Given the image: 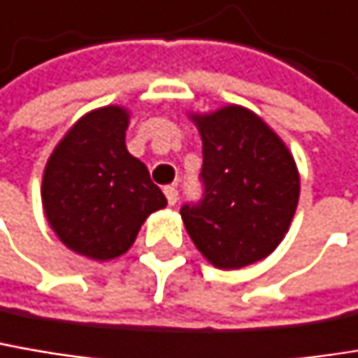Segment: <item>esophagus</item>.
<instances>
[{
	"instance_id": "34e87169",
	"label": "esophagus",
	"mask_w": 358,
	"mask_h": 358,
	"mask_svg": "<svg viewBox=\"0 0 358 358\" xmlns=\"http://www.w3.org/2000/svg\"><path fill=\"white\" fill-rule=\"evenodd\" d=\"M164 194H166V199H168V205H176L178 203V190H176V186H166L164 188Z\"/></svg>"
}]
</instances>
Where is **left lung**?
<instances>
[{"instance_id": "1", "label": "left lung", "mask_w": 358, "mask_h": 358, "mask_svg": "<svg viewBox=\"0 0 358 358\" xmlns=\"http://www.w3.org/2000/svg\"><path fill=\"white\" fill-rule=\"evenodd\" d=\"M203 139V199L180 209L190 240L213 266L244 268L285 238L299 201L295 159L244 106L190 114Z\"/></svg>"}]
</instances>
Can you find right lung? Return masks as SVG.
Here are the masks:
<instances>
[{"label": "right lung", "instance_id": "right-lung-1", "mask_svg": "<svg viewBox=\"0 0 358 358\" xmlns=\"http://www.w3.org/2000/svg\"><path fill=\"white\" fill-rule=\"evenodd\" d=\"M129 113L104 106L83 114L50 153L43 209L57 238L92 260L124 254L153 211L168 205L124 135Z\"/></svg>", "mask_w": 358, "mask_h": 358}]
</instances>
